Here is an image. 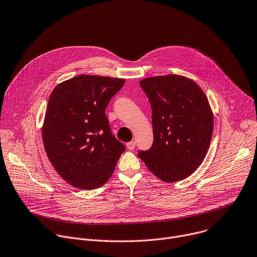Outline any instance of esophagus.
Instances as JSON below:
<instances>
[{
  "label": "esophagus",
  "instance_id": "1",
  "mask_svg": "<svg viewBox=\"0 0 257 257\" xmlns=\"http://www.w3.org/2000/svg\"><path fill=\"white\" fill-rule=\"evenodd\" d=\"M126 148L130 150V151H133L135 148H136V142H130L126 144Z\"/></svg>",
  "mask_w": 257,
  "mask_h": 257
}]
</instances>
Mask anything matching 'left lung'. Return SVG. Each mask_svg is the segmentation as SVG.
Returning a JSON list of instances; mask_svg holds the SVG:
<instances>
[{"label":"left lung","mask_w":257,"mask_h":257,"mask_svg":"<svg viewBox=\"0 0 257 257\" xmlns=\"http://www.w3.org/2000/svg\"><path fill=\"white\" fill-rule=\"evenodd\" d=\"M140 85L152 107L154 142L138 156L162 181L182 180L202 163L211 144L209 100L194 81L179 75L150 77Z\"/></svg>","instance_id":"left-lung-1"}]
</instances>
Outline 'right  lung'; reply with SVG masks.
<instances>
[{
  "label": "right lung",
  "instance_id": "obj_1",
  "mask_svg": "<svg viewBox=\"0 0 257 257\" xmlns=\"http://www.w3.org/2000/svg\"><path fill=\"white\" fill-rule=\"evenodd\" d=\"M124 79L79 75L51 92L42 126L48 160L72 186L91 190L112 175L125 147L111 134L105 109Z\"/></svg>",
  "mask_w": 257,
  "mask_h": 257
}]
</instances>
